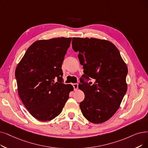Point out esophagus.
Listing matches in <instances>:
<instances>
[{"instance_id": "obj_1", "label": "esophagus", "mask_w": 148, "mask_h": 148, "mask_svg": "<svg viewBox=\"0 0 148 148\" xmlns=\"http://www.w3.org/2000/svg\"><path fill=\"white\" fill-rule=\"evenodd\" d=\"M73 86L74 88V90H77L78 89V86H79V84L78 83H74V84H73Z\"/></svg>"}]
</instances>
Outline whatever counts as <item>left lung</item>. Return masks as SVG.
<instances>
[{
    "instance_id": "8db88e82",
    "label": "left lung",
    "mask_w": 148,
    "mask_h": 148,
    "mask_svg": "<svg viewBox=\"0 0 148 148\" xmlns=\"http://www.w3.org/2000/svg\"><path fill=\"white\" fill-rule=\"evenodd\" d=\"M72 46L84 69L82 77L95 80L92 84L81 78L79 88L85 94L80 103L81 111L91 123H102L116 112L126 92V64L117 48L108 40L73 37Z\"/></svg>"
}]
</instances>
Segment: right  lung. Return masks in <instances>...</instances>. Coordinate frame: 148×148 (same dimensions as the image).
I'll return each mask as SVG.
<instances>
[{"label": "right lung", "instance_id": "1", "mask_svg": "<svg viewBox=\"0 0 148 148\" xmlns=\"http://www.w3.org/2000/svg\"><path fill=\"white\" fill-rule=\"evenodd\" d=\"M71 38L36 41L16 67L19 97L29 113L38 120L49 121L58 116L69 92L74 90L71 85L62 83V65Z\"/></svg>", "mask_w": 148, "mask_h": 148}]
</instances>
